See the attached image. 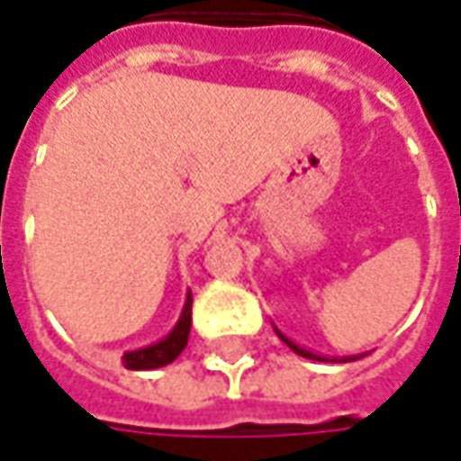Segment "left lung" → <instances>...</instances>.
Instances as JSON below:
<instances>
[{"label": "left lung", "instance_id": "1", "mask_svg": "<svg viewBox=\"0 0 461 461\" xmlns=\"http://www.w3.org/2000/svg\"><path fill=\"white\" fill-rule=\"evenodd\" d=\"M272 328H275V333H277V338H280V340H283L285 346H287V348L290 350H295L297 356H303V358H310V361H325V363H348V361H356V358H361V356H343V358H336V356H321V353H315V350H308V348H303V346H297L295 340H293V338H287L283 333V330H280V328H277V325H275V322H272Z\"/></svg>", "mask_w": 461, "mask_h": 461}]
</instances>
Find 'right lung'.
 <instances>
[{"mask_svg": "<svg viewBox=\"0 0 461 461\" xmlns=\"http://www.w3.org/2000/svg\"><path fill=\"white\" fill-rule=\"evenodd\" d=\"M191 330V290L186 293L184 308L178 315L176 325L166 333L161 340H156L151 346H143L136 350H125L123 366L131 371H153V368H164L171 361H176L181 350L189 343Z\"/></svg>", "mask_w": 461, "mask_h": 461, "instance_id": "obj_1", "label": "right lung"}]
</instances>
